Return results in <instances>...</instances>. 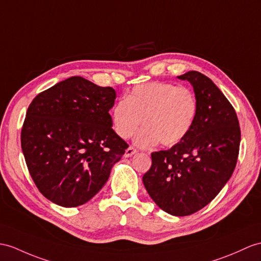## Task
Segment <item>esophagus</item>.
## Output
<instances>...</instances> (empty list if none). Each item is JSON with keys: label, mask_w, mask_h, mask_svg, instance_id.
Returning a JSON list of instances; mask_svg holds the SVG:
<instances>
[{"label": "esophagus", "mask_w": 261, "mask_h": 261, "mask_svg": "<svg viewBox=\"0 0 261 261\" xmlns=\"http://www.w3.org/2000/svg\"><path fill=\"white\" fill-rule=\"evenodd\" d=\"M136 152H137V149L133 147V146H129V147L127 148L126 151H125V156L126 157H130V156H133L134 154H136Z\"/></svg>", "instance_id": "esophagus-1"}]
</instances>
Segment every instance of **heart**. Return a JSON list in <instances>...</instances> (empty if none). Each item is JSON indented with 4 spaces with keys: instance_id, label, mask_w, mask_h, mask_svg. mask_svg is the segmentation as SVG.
<instances>
[{
    "instance_id": "b5f03b06",
    "label": "heart",
    "mask_w": 261,
    "mask_h": 261,
    "mask_svg": "<svg viewBox=\"0 0 261 261\" xmlns=\"http://www.w3.org/2000/svg\"><path fill=\"white\" fill-rule=\"evenodd\" d=\"M198 113L195 93L186 86L150 82L133 87L124 100L111 112L113 129L123 139L129 138L142 125L135 137L139 147H149L160 142L173 146L192 130Z\"/></svg>"
}]
</instances>
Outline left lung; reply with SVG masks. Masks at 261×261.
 Returning a JSON list of instances; mask_svg holds the SVG:
<instances>
[{"label": "left lung", "instance_id": "1", "mask_svg": "<svg viewBox=\"0 0 261 261\" xmlns=\"http://www.w3.org/2000/svg\"><path fill=\"white\" fill-rule=\"evenodd\" d=\"M178 79L194 87L195 124L170 149L151 152L143 182L163 211L188 216L208 205L229 180L238 160L240 127L236 111L211 79L196 71Z\"/></svg>", "mask_w": 261, "mask_h": 261}]
</instances>
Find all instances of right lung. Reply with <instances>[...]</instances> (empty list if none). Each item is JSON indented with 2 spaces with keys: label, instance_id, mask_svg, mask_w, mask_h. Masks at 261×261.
<instances>
[{
  "label": "right lung",
  "instance_id": "right-lung-1",
  "mask_svg": "<svg viewBox=\"0 0 261 261\" xmlns=\"http://www.w3.org/2000/svg\"><path fill=\"white\" fill-rule=\"evenodd\" d=\"M115 98L114 88L73 76L32 100L22 150L37 189L54 204L76 207L93 198L128 147L112 128Z\"/></svg>",
  "mask_w": 261,
  "mask_h": 261
}]
</instances>
